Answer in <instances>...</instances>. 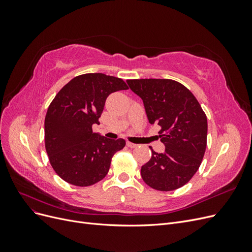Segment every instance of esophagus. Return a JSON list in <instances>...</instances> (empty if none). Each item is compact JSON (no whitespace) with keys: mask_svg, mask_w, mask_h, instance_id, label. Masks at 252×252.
<instances>
[{"mask_svg":"<svg viewBox=\"0 0 252 252\" xmlns=\"http://www.w3.org/2000/svg\"><path fill=\"white\" fill-rule=\"evenodd\" d=\"M126 145H127V146H128L129 148H135V147H138V145L134 144V143H131V142H127Z\"/></svg>","mask_w":252,"mask_h":252,"instance_id":"34e87169","label":"esophagus"}]
</instances>
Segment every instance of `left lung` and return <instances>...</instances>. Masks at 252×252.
<instances>
[{
  "instance_id": "obj_1",
  "label": "left lung",
  "mask_w": 252,
  "mask_h": 252,
  "mask_svg": "<svg viewBox=\"0 0 252 252\" xmlns=\"http://www.w3.org/2000/svg\"><path fill=\"white\" fill-rule=\"evenodd\" d=\"M129 87L144 103L150 124L161 127L163 154L151 149L142 166L143 181L159 191H171L191 180L207 146V118L188 88L169 79L128 80Z\"/></svg>"
}]
</instances>
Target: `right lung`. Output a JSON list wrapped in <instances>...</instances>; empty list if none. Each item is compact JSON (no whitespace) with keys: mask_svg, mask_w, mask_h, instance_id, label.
<instances>
[{"mask_svg":"<svg viewBox=\"0 0 252 252\" xmlns=\"http://www.w3.org/2000/svg\"><path fill=\"white\" fill-rule=\"evenodd\" d=\"M126 83L104 73L73 78L50 103L45 117V148L53 170L65 182L86 187L103 180L111 158L125 140L106 139L93 131L107 96L126 90Z\"/></svg>","mask_w":252,"mask_h":252,"instance_id":"1","label":"right lung"}]
</instances>
